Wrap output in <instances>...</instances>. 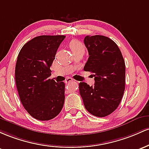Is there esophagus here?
Listing matches in <instances>:
<instances>
[{
	"instance_id": "1",
	"label": "esophagus",
	"mask_w": 149,
	"mask_h": 149,
	"mask_svg": "<svg viewBox=\"0 0 149 149\" xmlns=\"http://www.w3.org/2000/svg\"><path fill=\"white\" fill-rule=\"evenodd\" d=\"M73 81V79H72V78H71V77H68V79H66V80H65V83H66V84L70 83V82H71V81Z\"/></svg>"
}]
</instances>
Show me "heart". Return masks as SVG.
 <instances>
[{"mask_svg":"<svg viewBox=\"0 0 149 149\" xmlns=\"http://www.w3.org/2000/svg\"><path fill=\"white\" fill-rule=\"evenodd\" d=\"M69 46L72 52L78 51H84V46L83 45V43L80 42L79 40L77 39H74L70 41Z\"/></svg>","mask_w":149,"mask_h":149,"instance_id":"1","label":"heart"}]
</instances>
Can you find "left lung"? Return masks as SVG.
<instances>
[{
  "label": "left lung",
  "instance_id": "left-lung-1",
  "mask_svg": "<svg viewBox=\"0 0 149 149\" xmlns=\"http://www.w3.org/2000/svg\"><path fill=\"white\" fill-rule=\"evenodd\" d=\"M89 57L84 70L93 73L95 84L80 82L79 93L85 108L96 117L114 112L125 88V63L118 45L101 35L86 36L84 40Z\"/></svg>",
  "mask_w": 149,
  "mask_h": 149
}]
</instances>
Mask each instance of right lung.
Masks as SVG:
<instances>
[{"mask_svg": "<svg viewBox=\"0 0 149 149\" xmlns=\"http://www.w3.org/2000/svg\"><path fill=\"white\" fill-rule=\"evenodd\" d=\"M64 35L36 36L19 51L15 82L19 98L28 113L38 120H49L61 113L65 101V83L49 79L50 69Z\"/></svg>", "mask_w": 149, "mask_h": 149, "instance_id": "1", "label": "right lung"}]
</instances>
